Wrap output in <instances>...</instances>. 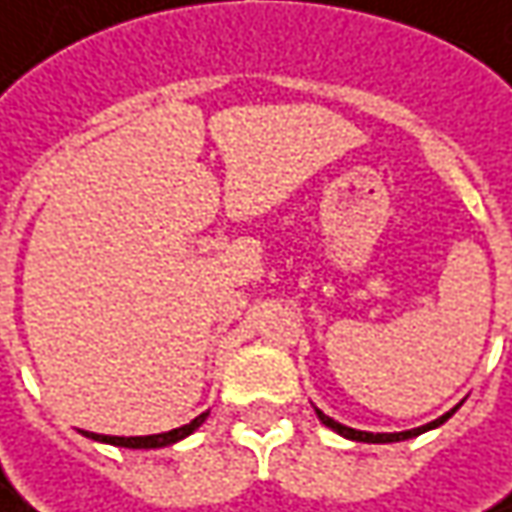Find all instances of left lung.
Returning <instances> with one entry per match:
<instances>
[{
	"mask_svg": "<svg viewBox=\"0 0 512 512\" xmlns=\"http://www.w3.org/2000/svg\"><path fill=\"white\" fill-rule=\"evenodd\" d=\"M459 407V404H456ZM456 407L450 410V413H444V416H439L436 422L430 424H422V427H413V430H402V433H364V430H353V427H344V424L333 422L330 416H325L322 410H316L319 413V419H322V424H327L330 430H336L339 436H344V439H353V442H370V444H384V442H402V439H413V436H419V433H424V430H430V427H439V424H444L453 413H456Z\"/></svg>",
	"mask_w": 512,
	"mask_h": 512,
	"instance_id": "obj_1",
	"label": "left lung"
}]
</instances>
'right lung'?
Segmentation results:
<instances>
[{"label":"right lung","instance_id":"right-lung-1","mask_svg":"<svg viewBox=\"0 0 512 512\" xmlns=\"http://www.w3.org/2000/svg\"><path fill=\"white\" fill-rule=\"evenodd\" d=\"M207 413H202V416H196L193 422L185 424V427H176V430H170V433H159V436H96V433H90L93 439H102V442L108 444H119V447H165V444H173L179 442V439H185V436H190L199 424L205 422Z\"/></svg>","mask_w":512,"mask_h":512}]
</instances>
